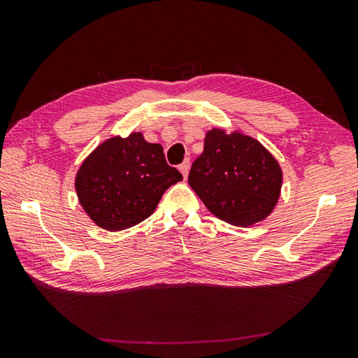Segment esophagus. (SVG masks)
Wrapping results in <instances>:
<instances>
[{
    "mask_svg": "<svg viewBox=\"0 0 358 358\" xmlns=\"http://www.w3.org/2000/svg\"><path fill=\"white\" fill-rule=\"evenodd\" d=\"M180 172L183 173V177H185V180H186V177H187V172H189V159H186L183 164H180Z\"/></svg>",
    "mask_w": 358,
    "mask_h": 358,
    "instance_id": "34e87169",
    "label": "esophagus"
}]
</instances>
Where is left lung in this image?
Instances as JSON below:
<instances>
[{"label":"left lung","mask_w":358,"mask_h":358,"mask_svg":"<svg viewBox=\"0 0 358 358\" xmlns=\"http://www.w3.org/2000/svg\"><path fill=\"white\" fill-rule=\"evenodd\" d=\"M187 181L210 213L248 227L275 210L282 171L256 138L240 129L213 128L205 136L203 151L192 162Z\"/></svg>","instance_id":"left-lung-1"}]
</instances>
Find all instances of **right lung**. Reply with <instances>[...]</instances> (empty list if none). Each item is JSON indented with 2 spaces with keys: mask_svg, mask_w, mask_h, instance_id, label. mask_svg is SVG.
Segmentation results:
<instances>
[{
  "mask_svg": "<svg viewBox=\"0 0 358 358\" xmlns=\"http://www.w3.org/2000/svg\"><path fill=\"white\" fill-rule=\"evenodd\" d=\"M181 180L177 169L166 162L159 143L131 132L99 143L78 167L74 186L90 220L118 232L153 215L162 194Z\"/></svg>",
  "mask_w": 358,
  "mask_h": 358,
  "instance_id": "obj_1",
  "label": "right lung"
}]
</instances>
